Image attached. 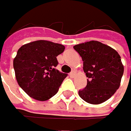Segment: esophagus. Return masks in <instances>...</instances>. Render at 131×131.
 Wrapping results in <instances>:
<instances>
[{
  "instance_id": "1",
  "label": "esophagus",
  "mask_w": 131,
  "mask_h": 131,
  "mask_svg": "<svg viewBox=\"0 0 131 131\" xmlns=\"http://www.w3.org/2000/svg\"><path fill=\"white\" fill-rule=\"evenodd\" d=\"M74 74H75V72H74V71H71V72L69 74V76H70L71 78H73V77L74 76Z\"/></svg>"
}]
</instances>
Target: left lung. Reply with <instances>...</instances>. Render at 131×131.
<instances>
[{
    "label": "left lung",
    "instance_id": "left-lung-1",
    "mask_svg": "<svg viewBox=\"0 0 131 131\" xmlns=\"http://www.w3.org/2000/svg\"><path fill=\"white\" fill-rule=\"evenodd\" d=\"M83 61L87 85L79 91L85 102L99 104L108 100L121 82L124 68L119 54L114 49L97 41H90L74 46Z\"/></svg>",
    "mask_w": 131,
    "mask_h": 131
}]
</instances>
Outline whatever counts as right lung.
Here are the masks:
<instances>
[{
    "label": "right lung",
    "mask_w": 131,
    "mask_h": 131,
    "mask_svg": "<svg viewBox=\"0 0 131 131\" xmlns=\"http://www.w3.org/2000/svg\"><path fill=\"white\" fill-rule=\"evenodd\" d=\"M65 47L46 40L32 41L21 46L13 60L16 78L19 86L38 101H47L56 94L67 74L56 68L57 57Z\"/></svg>",
    "instance_id": "add662e5"
}]
</instances>
